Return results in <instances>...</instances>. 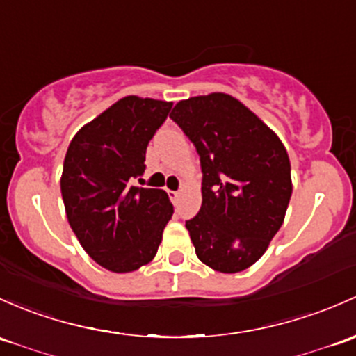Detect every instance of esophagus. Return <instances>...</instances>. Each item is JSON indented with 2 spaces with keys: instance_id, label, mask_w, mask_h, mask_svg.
Segmentation results:
<instances>
[{
  "instance_id": "34e87169",
  "label": "esophagus",
  "mask_w": 356,
  "mask_h": 356,
  "mask_svg": "<svg viewBox=\"0 0 356 356\" xmlns=\"http://www.w3.org/2000/svg\"><path fill=\"white\" fill-rule=\"evenodd\" d=\"M168 196H170L172 203H174V204H177V201H179V196H181V193H179V191H168Z\"/></svg>"
}]
</instances>
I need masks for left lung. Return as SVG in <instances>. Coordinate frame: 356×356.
Listing matches in <instances>:
<instances>
[{"label": "left lung", "instance_id": "8db88e82", "mask_svg": "<svg viewBox=\"0 0 356 356\" xmlns=\"http://www.w3.org/2000/svg\"><path fill=\"white\" fill-rule=\"evenodd\" d=\"M170 118L201 160L203 203L186 222L196 256L215 271H244L285 220L291 197L286 149L252 111L222 92L181 100Z\"/></svg>", "mask_w": 356, "mask_h": 356}]
</instances>
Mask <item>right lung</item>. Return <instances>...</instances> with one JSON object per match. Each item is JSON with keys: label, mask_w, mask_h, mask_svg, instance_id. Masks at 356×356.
Segmentation results:
<instances>
[{"label": "right lung", "mask_w": 356, "mask_h": 356, "mask_svg": "<svg viewBox=\"0 0 356 356\" xmlns=\"http://www.w3.org/2000/svg\"><path fill=\"white\" fill-rule=\"evenodd\" d=\"M170 109L165 100L124 97L78 131L66 152L61 194L70 227L85 252L112 273L148 264L174 213L163 189L133 186Z\"/></svg>", "instance_id": "1"}]
</instances>
